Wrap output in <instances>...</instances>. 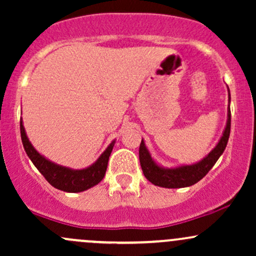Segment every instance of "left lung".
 I'll return each instance as SVG.
<instances>
[{"instance_id": "obj_1", "label": "left lung", "mask_w": 256, "mask_h": 256, "mask_svg": "<svg viewBox=\"0 0 256 256\" xmlns=\"http://www.w3.org/2000/svg\"><path fill=\"white\" fill-rule=\"evenodd\" d=\"M228 101H230V91H228ZM231 130V110L228 106V122L222 137L220 138L219 143L216 148L213 149L210 154L206 156L204 160L195 165L180 166L177 168H162L154 162L148 149L146 148L144 142H140V162L142 167L143 174L150 183L158 186L168 188V189H174V188H185L190 186L198 183L202 178L210 171V168L216 165L220 155L222 154L228 144V137H230Z\"/></svg>"}]
</instances>
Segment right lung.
<instances>
[{"mask_svg": "<svg viewBox=\"0 0 256 256\" xmlns=\"http://www.w3.org/2000/svg\"><path fill=\"white\" fill-rule=\"evenodd\" d=\"M20 134H22V146H24L26 154L31 158L38 171L42 173V176L48 180L49 184L66 192H80L98 184L104 179L106 171H107L110 155L113 150L114 143H116L113 140L94 165L84 170H71L67 167L55 165L54 162L43 158L28 140L22 120H20Z\"/></svg>", "mask_w": 256, "mask_h": 256, "instance_id": "add662e5", "label": "right lung"}]
</instances>
